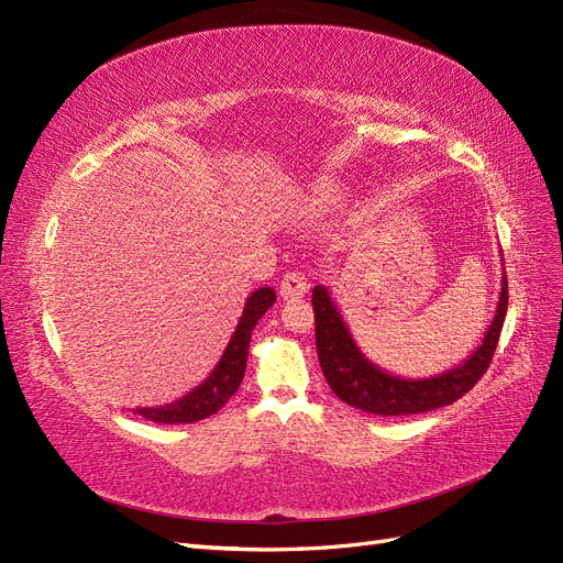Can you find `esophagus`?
Segmentation results:
<instances>
[{"mask_svg":"<svg viewBox=\"0 0 563 563\" xmlns=\"http://www.w3.org/2000/svg\"><path fill=\"white\" fill-rule=\"evenodd\" d=\"M307 288H309L307 277L302 273H296V269H294V273H286L284 275V279L279 284V296L284 300H298V298H302L307 294Z\"/></svg>","mask_w":563,"mask_h":563,"instance_id":"obj_1","label":"esophagus"}]
</instances>
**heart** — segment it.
<instances>
[{"instance_id": "1", "label": "heart", "mask_w": 563, "mask_h": 563, "mask_svg": "<svg viewBox=\"0 0 563 563\" xmlns=\"http://www.w3.org/2000/svg\"><path fill=\"white\" fill-rule=\"evenodd\" d=\"M331 196H333L331 188H328V186L323 184V186H321V198H323V200H331Z\"/></svg>"}]
</instances>
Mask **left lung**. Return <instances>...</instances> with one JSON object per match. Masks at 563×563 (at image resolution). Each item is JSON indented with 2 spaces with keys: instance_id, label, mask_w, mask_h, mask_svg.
Listing matches in <instances>:
<instances>
[{
  "instance_id": "1",
  "label": "left lung",
  "mask_w": 563,
  "mask_h": 563,
  "mask_svg": "<svg viewBox=\"0 0 563 563\" xmlns=\"http://www.w3.org/2000/svg\"><path fill=\"white\" fill-rule=\"evenodd\" d=\"M312 305L317 323V354L323 377L333 394L346 405L371 415H421L442 405H452L463 394H468L479 377L487 373L508 312V279L503 273L496 314L482 338V344L461 365L426 379L396 377L367 361L354 338L349 335V328L325 286H314Z\"/></svg>"
}]
</instances>
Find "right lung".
I'll use <instances>...</instances> for the list:
<instances>
[{
  "instance_id": "add662e5",
  "label": "right lung",
  "mask_w": 563,
  "mask_h": 563,
  "mask_svg": "<svg viewBox=\"0 0 563 563\" xmlns=\"http://www.w3.org/2000/svg\"><path fill=\"white\" fill-rule=\"evenodd\" d=\"M277 296L269 286H263L254 290L246 298L244 312L240 317V323L232 333L225 352L221 361L217 363L214 371L209 373V377L196 386L190 394L184 398L174 400L163 407H137L132 410L134 415H142L148 421L156 423H192L207 419L211 415H217L221 407L230 400V396L240 389L244 371H246V356H249V342H251V331L258 323V319L267 312L269 307L275 305Z\"/></svg>"
}]
</instances>
